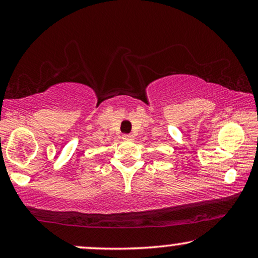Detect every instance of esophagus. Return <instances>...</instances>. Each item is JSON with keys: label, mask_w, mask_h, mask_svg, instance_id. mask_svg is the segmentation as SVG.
<instances>
[{"label": "esophagus", "mask_w": 258, "mask_h": 258, "mask_svg": "<svg viewBox=\"0 0 258 258\" xmlns=\"http://www.w3.org/2000/svg\"><path fill=\"white\" fill-rule=\"evenodd\" d=\"M123 140L133 141V140H134V136H133V135H123Z\"/></svg>", "instance_id": "esophagus-1"}]
</instances>
